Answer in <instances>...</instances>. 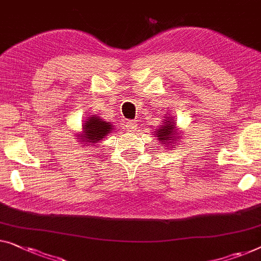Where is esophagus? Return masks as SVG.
I'll use <instances>...</instances> for the list:
<instances>
[{
  "instance_id": "34e87169",
  "label": "esophagus",
  "mask_w": 261,
  "mask_h": 261,
  "mask_svg": "<svg viewBox=\"0 0 261 261\" xmlns=\"http://www.w3.org/2000/svg\"><path fill=\"white\" fill-rule=\"evenodd\" d=\"M126 127L128 132H134V129H137V123L133 120H129V121H127Z\"/></svg>"
}]
</instances>
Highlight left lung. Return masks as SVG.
<instances>
[{"instance_id":"8db88e82","label":"left lung","mask_w":261,"mask_h":261,"mask_svg":"<svg viewBox=\"0 0 261 261\" xmlns=\"http://www.w3.org/2000/svg\"><path fill=\"white\" fill-rule=\"evenodd\" d=\"M175 120L171 118H167L165 120L160 127L154 132V135L158 138L160 141L161 146L168 147V148H173L172 145H176V142L179 141V133L175 130Z\"/></svg>"}]
</instances>
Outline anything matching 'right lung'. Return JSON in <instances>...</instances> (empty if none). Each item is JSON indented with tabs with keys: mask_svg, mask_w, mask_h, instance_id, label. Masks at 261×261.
<instances>
[{
	"mask_svg": "<svg viewBox=\"0 0 261 261\" xmlns=\"http://www.w3.org/2000/svg\"><path fill=\"white\" fill-rule=\"evenodd\" d=\"M114 129L113 124L108 121H103L102 119L96 115H92L86 119V121L82 124V133L81 135H77L79 141L86 145L93 143V145H97L100 141L107 137L111 132Z\"/></svg>",
	"mask_w": 261,
	"mask_h": 261,
	"instance_id": "add662e5",
	"label": "right lung"
}]
</instances>
